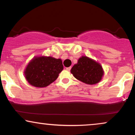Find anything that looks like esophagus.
Listing matches in <instances>:
<instances>
[{
	"instance_id": "obj_1",
	"label": "esophagus",
	"mask_w": 135,
	"mask_h": 135,
	"mask_svg": "<svg viewBox=\"0 0 135 135\" xmlns=\"http://www.w3.org/2000/svg\"><path fill=\"white\" fill-rule=\"evenodd\" d=\"M70 69H71V66H69V67H66V70H68V71L70 70Z\"/></svg>"
}]
</instances>
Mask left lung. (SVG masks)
Segmentation results:
<instances>
[{
	"instance_id": "8db88e82",
	"label": "left lung",
	"mask_w": 135,
	"mask_h": 135,
	"mask_svg": "<svg viewBox=\"0 0 135 135\" xmlns=\"http://www.w3.org/2000/svg\"><path fill=\"white\" fill-rule=\"evenodd\" d=\"M70 72L77 80L89 85L99 83L104 74L99 63L86 56H81L78 60Z\"/></svg>"
}]
</instances>
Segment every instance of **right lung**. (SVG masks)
<instances>
[{"mask_svg": "<svg viewBox=\"0 0 135 135\" xmlns=\"http://www.w3.org/2000/svg\"><path fill=\"white\" fill-rule=\"evenodd\" d=\"M63 69L61 59L52 56H35L29 62L24 70L28 83L36 87H45L57 79Z\"/></svg>", "mask_w": 135, "mask_h": 135, "instance_id": "right-lung-1", "label": "right lung"}]
</instances>
